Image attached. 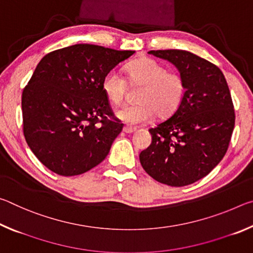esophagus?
<instances>
[{
  "mask_svg": "<svg viewBox=\"0 0 253 253\" xmlns=\"http://www.w3.org/2000/svg\"><path fill=\"white\" fill-rule=\"evenodd\" d=\"M123 130H124V132H126V134H131V132L136 131V128L130 127V126H125L123 128Z\"/></svg>",
  "mask_w": 253,
  "mask_h": 253,
  "instance_id": "34e87169",
  "label": "esophagus"
}]
</instances>
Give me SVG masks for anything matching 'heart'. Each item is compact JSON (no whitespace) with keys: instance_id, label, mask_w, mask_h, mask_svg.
I'll use <instances>...</instances> for the list:
<instances>
[{"instance_id":"b5f03b06","label":"heart","mask_w":253,"mask_h":253,"mask_svg":"<svg viewBox=\"0 0 253 253\" xmlns=\"http://www.w3.org/2000/svg\"><path fill=\"white\" fill-rule=\"evenodd\" d=\"M129 84L140 89L136 95V104L123 106L115 111L117 119L128 125H142L155 116L166 117L178 108L185 93V83L181 75L169 72L162 63L143 58L126 67ZM101 88L113 105H121L126 92V81L117 70L105 75Z\"/></svg>"}]
</instances>
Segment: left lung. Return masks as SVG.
<instances>
[{
    "label": "left lung",
    "instance_id": "obj_1",
    "mask_svg": "<svg viewBox=\"0 0 253 253\" xmlns=\"http://www.w3.org/2000/svg\"><path fill=\"white\" fill-rule=\"evenodd\" d=\"M175 66L185 93L169 119L151 128L152 144L139 154L143 169L157 182L185 186L211 172L228 151L234 109L228 84L215 65L184 50H152Z\"/></svg>",
    "mask_w": 253,
    "mask_h": 253
}]
</instances>
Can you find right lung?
<instances>
[{
  "instance_id": "obj_1",
  "label": "right lung",
  "mask_w": 253,
  "mask_h": 253,
  "mask_svg": "<svg viewBox=\"0 0 253 253\" xmlns=\"http://www.w3.org/2000/svg\"><path fill=\"white\" fill-rule=\"evenodd\" d=\"M135 53L75 44L41 59L22 93L29 147L55 174L74 176L105 160L121 134L101 88L107 72Z\"/></svg>"
}]
</instances>
